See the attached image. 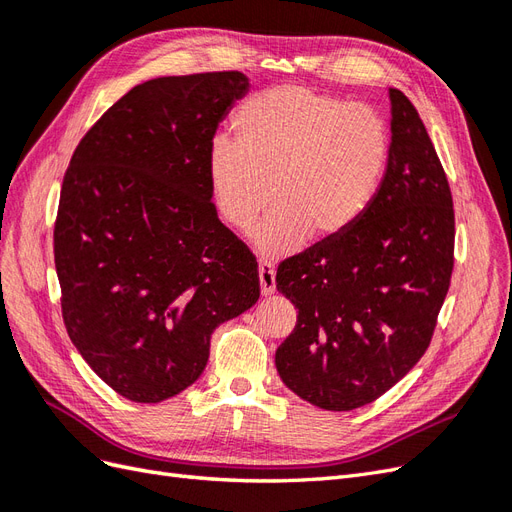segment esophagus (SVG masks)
Instances as JSON below:
<instances>
[{"mask_svg": "<svg viewBox=\"0 0 512 512\" xmlns=\"http://www.w3.org/2000/svg\"><path fill=\"white\" fill-rule=\"evenodd\" d=\"M258 277H260V292L265 294V297L275 292V265L271 260L258 262Z\"/></svg>", "mask_w": 512, "mask_h": 512, "instance_id": "obj_1", "label": "esophagus"}]
</instances>
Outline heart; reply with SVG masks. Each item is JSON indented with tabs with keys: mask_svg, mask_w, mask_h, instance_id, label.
Segmentation results:
<instances>
[{
	"mask_svg": "<svg viewBox=\"0 0 512 512\" xmlns=\"http://www.w3.org/2000/svg\"><path fill=\"white\" fill-rule=\"evenodd\" d=\"M235 141L218 136L207 173L220 215L235 230L254 232L267 254L346 232L374 200L391 153L384 117L367 104L280 85L247 98L232 117ZM272 194H268V188Z\"/></svg>",
	"mask_w": 512,
	"mask_h": 512,
	"instance_id": "b5f03b06",
	"label": "heart"
}]
</instances>
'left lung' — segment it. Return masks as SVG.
Segmentation results:
<instances>
[{"instance_id": "8db88e82", "label": "left lung", "mask_w": 512, "mask_h": 512, "mask_svg": "<svg viewBox=\"0 0 512 512\" xmlns=\"http://www.w3.org/2000/svg\"><path fill=\"white\" fill-rule=\"evenodd\" d=\"M389 96L391 153L371 205L275 275L299 309L277 371L292 393L333 412L371 404L418 363L455 265L451 185L412 102L399 89Z\"/></svg>"}]
</instances>
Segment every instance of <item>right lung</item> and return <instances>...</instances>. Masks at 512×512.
I'll use <instances>...</instances> for the list:
<instances>
[{
  "mask_svg": "<svg viewBox=\"0 0 512 512\" xmlns=\"http://www.w3.org/2000/svg\"><path fill=\"white\" fill-rule=\"evenodd\" d=\"M247 76L136 85L76 145L53 230L61 316L119 395L158 404L198 380L211 333L260 297L258 262L211 203L215 130Z\"/></svg>",
  "mask_w": 512,
  "mask_h": 512,
  "instance_id": "right-lung-1",
  "label": "right lung"
}]
</instances>
